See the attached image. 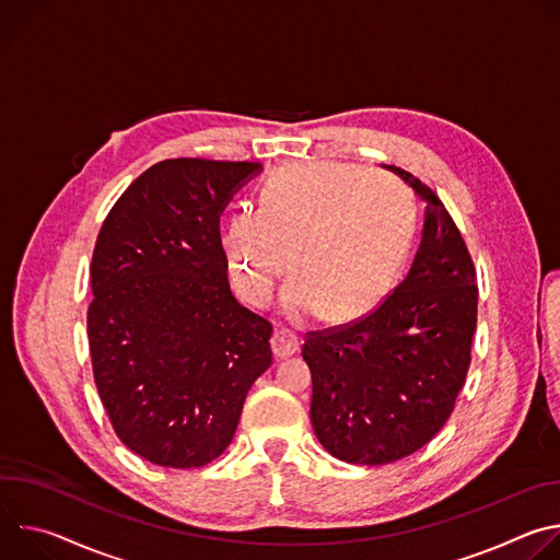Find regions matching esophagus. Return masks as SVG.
I'll return each mask as SVG.
<instances>
[{
    "label": "esophagus",
    "mask_w": 560,
    "mask_h": 560,
    "mask_svg": "<svg viewBox=\"0 0 560 560\" xmlns=\"http://www.w3.org/2000/svg\"><path fill=\"white\" fill-rule=\"evenodd\" d=\"M299 346H301L299 337L294 332H290V330H277L272 335V352H275L277 359L292 357L299 350Z\"/></svg>",
    "instance_id": "obj_1"
}]
</instances>
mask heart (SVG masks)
I'll return each instance as SVG.
<instances>
[{
	"label": "heart",
	"instance_id": "obj_1",
	"mask_svg": "<svg viewBox=\"0 0 560 560\" xmlns=\"http://www.w3.org/2000/svg\"><path fill=\"white\" fill-rule=\"evenodd\" d=\"M417 223L412 195L385 175L301 162L261 188L259 210L236 208L223 225V261L234 288L266 305L290 266L283 294L294 318L318 307L343 322L374 305L401 268Z\"/></svg>",
	"mask_w": 560,
	"mask_h": 560
}]
</instances>
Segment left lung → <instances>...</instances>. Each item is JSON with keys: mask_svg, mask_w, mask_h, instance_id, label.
Masks as SVG:
<instances>
[{"mask_svg": "<svg viewBox=\"0 0 560 560\" xmlns=\"http://www.w3.org/2000/svg\"><path fill=\"white\" fill-rule=\"evenodd\" d=\"M428 201L408 277L368 314L305 335L310 421L332 456L387 465L430 443L450 419L471 361L476 268L441 199L404 168L385 166Z\"/></svg>", "mask_w": 560, "mask_h": 560, "instance_id": "obj_1", "label": "left lung"}]
</instances>
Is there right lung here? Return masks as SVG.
Returning <instances> with one entry per match:
<instances>
[{"label":"right lung","instance_id":"1","mask_svg":"<svg viewBox=\"0 0 560 560\" xmlns=\"http://www.w3.org/2000/svg\"><path fill=\"white\" fill-rule=\"evenodd\" d=\"M259 164L166 159L110 208L91 264L89 346L110 425L137 456L203 467L272 365V324L228 285L219 214Z\"/></svg>","mask_w":560,"mask_h":560}]
</instances>
